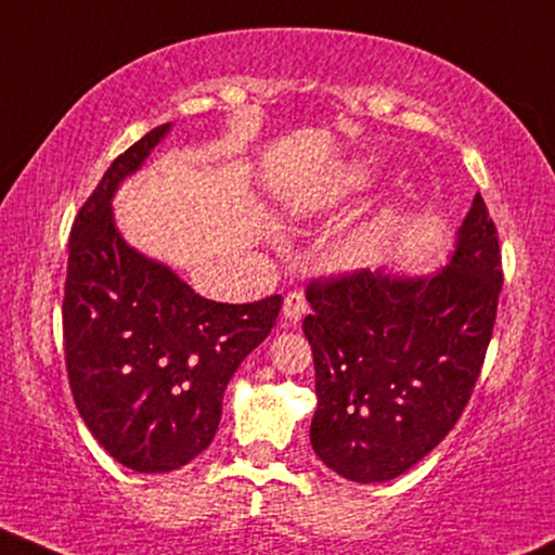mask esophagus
<instances>
[{"instance_id": "34e87169", "label": "esophagus", "mask_w": 555, "mask_h": 555, "mask_svg": "<svg viewBox=\"0 0 555 555\" xmlns=\"http://www.w3.org/2000/svg\"><path fill=\"white\" fill-rule=\"evenodd\" d=\"M305 312H307V299H305V294L297 292V289L286 294L284 310H282L286 325H297V322L301 320V314H305Z\"/></svg>"}]
</instances>
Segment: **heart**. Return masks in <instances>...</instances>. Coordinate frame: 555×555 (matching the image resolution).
I'll list each match as a JSON object with an SVG mask.
<instances>
[{"label":"heart","instance_id":"heart-1","mask_svg":"<svg viewBox=\"0 0 555 555\" xmlns=\"http://www.w3.org/2000/svg\"><path fill=\"white\" fill-rule=\"evenodd\" d=\"M384 173V158L378 153H356L330 166L322 177L310 186V192L301 196V215H327L335 209L350 205L361 194L371 192ZM395 212L382 217V225H389Z\"/></svg>","mask_w":555,"mask_h":555}]
</instances>
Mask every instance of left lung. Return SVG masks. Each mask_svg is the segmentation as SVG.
I'll return each instance as SVG.
<instances>
[{
    "mask_svg": "<svg viewBox=\"0 0 555 555\" xmlns=\"http://www.w3.org/2000/svg\"><path fill=\"white\" fill-rule=\"evenodd\" d=\"M502 292L496 228L481 194L446 266L307 286L301 322L314 359L310 443L343 479H397L461 417L492 340Z\"/></svg>",
    "mask_w": 555,
    "mask_h": 555,
    "instance_id": "8db88e82",
    "label": "left lung"
}]
</instances>
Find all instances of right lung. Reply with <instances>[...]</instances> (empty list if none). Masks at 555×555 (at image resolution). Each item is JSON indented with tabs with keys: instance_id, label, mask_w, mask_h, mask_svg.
<instances>
[{
	"instance_id": "right-lung-1",
	"label": "right lung",
	"mask_w": 555,
	"mask_h": 555,
	"mask_svg": "<svg viewBox=\"0 0 555 555\" xmlns=\"http://www.w3.org/2000/svg\"><path fill=\"white\" fill-rule=\"evenodd\" d=\"M171 128H153L112 160L74 222L63 294L79 415L112 459L140 474L186 466L212 443L230 378L282 310L279 294L254 305L199 297L122 237L112 199Z\"/></svg>"
}]
</instances>
